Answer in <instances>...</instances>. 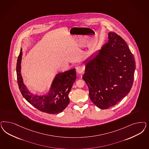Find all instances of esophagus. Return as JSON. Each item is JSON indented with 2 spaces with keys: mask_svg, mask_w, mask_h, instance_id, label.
I'll return each mask as SVG.
<instances>
[{
  "mask_svg": "<svg viewBox=\"0 0 149 149\" xmlns=\"http://www.w3.org/2000/svg\"><path fill=\"white\" fill-rule=\"evenodd\" d=\"M83 71H84V69H83V67H82V66H78V67H77L76 71H77L78 74H82L83 72Z\"/></svg>",
  "mask_w": 149,
  "mask_h": 149,
  "instance_id": "obj_1",
  "label": "esophagus"
}]
</instances>
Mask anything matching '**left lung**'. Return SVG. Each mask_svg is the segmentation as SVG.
<instances>
[{
	"mask_svg": "<svg viewBox=\"0 0 149 149\" xmlns=\"http://www.w3.org/2000/svg\"><path fill=\"white\" fill-rule=\"evenodd\" d=\"M108 38L101 50L84 60L82 77L91 101L102 110L115 105L129 93L136 67L134 57L125 40L112 32L108 33Z\"/></svg>",
	"mask_w": 149,
	"mask_h": 149,
	"instance_id": "left-lung-1",
	"label": "left lung"
}]
</instances>
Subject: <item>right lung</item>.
<instances>
[{
  "label": "right lung",
  "instance_id": "right-lung-1",
  "mask_svg": "<svg viewBox=\"0 0 149 149\" xmlns=\"http://www.w3.org/2000/svg\"><path fill=\"white\" fill-rule=\"evenodd\" d=\"M22 49L17 58L16 73L17 83L22 96L37 109L49 114H56L64 110L70 103L68 94L76 79V69L58 73L54 77L49 91L44 95L32 93L25 86L21 73Z\"/></svg>",
  "mask_w": 149,
  "mask_h": 149
}]
</instances>
